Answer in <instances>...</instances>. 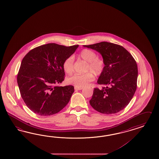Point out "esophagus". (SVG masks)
Masks as SVG:
<instances>
[{"label": "esophagus", "mask_w": 159, "mask_h": 159, "mask_svg": "<svg viewBox=\"0 0 159 159\" xmlns=\"http://www.w3.org/2000/svg\"><path fill=\"white\" fill-rule=\"evenodd\" d=\"M75 89L77 90H81L83 89V87H75Z\"/></svg>", "instance_id": "esophagus-1"}]
</instances>
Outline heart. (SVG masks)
Listing matches in <instances>:
<instances>
[{"label": "heart", "mask_w": 159, "mask_h": 159, "mask_svg": "<svg viewBox=\"0 0 159 159\" xmlns=\"http://www.w3.org/2000/svg\"><path fill=\"white\" fill-rule=\"evenodd\" d=\"M79 57L83 60L88 63L87 71L92 72L96 75H99L104 70L105 62L102 58H98L97 54L94 52L84 49L82 50ZM74 57L70 56L68 57L63 63V68L65 72L68 74H71L74 70ZM94 79V76L91 72H88L85 74H75L69 77L67 81L69 84H72L77 87H82L87 85L90 82Z\"/></svg>", "instance_id": "b5f03b06"}]
</instances>
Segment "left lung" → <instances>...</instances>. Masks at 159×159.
<instances>
[{"label": "left lung", "instance_id": "left-lung-1", "mask_svg": "<svg viewBox=\"0 0 159 159\" xmlns=\"http://www.w3.org/2000/svg\"><path fill=\"white\" fill-rule=\"evenodd\" d=\"M83 47L98 52L105 62L97 83L106 87L94 89L91 106L104 114L120 112L128 105L137 89L136 61L124 47L114 43L102 42Z\"/></svg>", "mask_w": 159, "mask_h": 159}]
</instances>
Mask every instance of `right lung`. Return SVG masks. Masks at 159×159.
Returning a JSON list of instances; mask_svg holds the SVG:
<instances>
[{
    "mask_svg": "<svg viewBox=\"0 0 159 159\" xmlns=\"http://www.w3.org/2000/svg\"><path fill=\"white\" fill-rule=\"evenodd\" d=\"M78 47L48 43L31 50L22 59L18 85L26 105L34 113L52 115L68 103L74 87L56 84L64 80L63 63Z\"/></svg>",
    "mask_w": 159,
    "mask_h": 159,
    "instance_id": "right-lung-1",
    "label": "right lung"
}]
</instances>
